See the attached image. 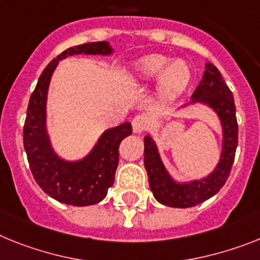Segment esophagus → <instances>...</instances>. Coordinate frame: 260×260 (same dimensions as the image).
Segmentation results:
<instances>
[{
	"mask_svg": "<svg viewBox=\"0 0 260 260\" xmlns=\"http://www.w3.org/2000/svg\"><path fill=\"white\" fill-rule=\"evenodd\" d=\"M148 124H149V120L145 116H143V115H139V116L135 117V119L132 120V129H134V134L140 135L141 132H144V131L147 129Z\"/></svg>",
	"mask_w": 260,
	"mask_h": 260,
	"instance_id": "1",
	"label": "esophagus"
}]
</instances>
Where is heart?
Wrapping results in <instances>:
<instances>
[{
	"label": "heart",
	"instance_id": "1",
	"mask_svg": "<svg viewBox=\"0 0 260 260\" xmlns=\"http://www.w3.org/2000/svg\"><path fill=\"white\" fill-rule=\"evenodd\" d=\"M132 73L136 82L157 79L156 98L162 104L171 103L184 92L191 78L190 67L185 60H169L158 54L143 56L134 63Z\"/></svg>",
	"mask_w": 260,
	"mask_h": 260
}]
</instances>
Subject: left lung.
Masks as SVG:
<instances>
[{
	"label": "left lung",
	"mask_w": 260,
	"mask_h": 260,
	"mask_svg": "<svg viewBox=\"0 0 260 260\" xmlns=\"http://www.w3.org/2000/svg\"><path fill=\"white\" fill-rule=\"evenodd\" d=\"M194 104H204L214 111L222 128L221 156L208 176L197 180L177 181L164 165L153 137L150 135L144 137V167L147 169L150 190L160 204L171 208H191L213 197L224 185L234 162L238 145L234 98L221 73L209 62L205 64L202 80L191 95V100L180 110Z\"/></svg>",
	"instance_id": "1"
}]
</instances>
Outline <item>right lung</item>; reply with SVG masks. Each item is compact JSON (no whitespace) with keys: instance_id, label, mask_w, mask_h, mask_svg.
<instances>
[{"instance_id":"1","label":"right lung","mask_w":260,"mask_h":260,"mask_svg":"<svg viewBox=\"0 0 260 260\" xmlns=\"http://www.w3.org/2000/svg\"><path fill=\"white\" fill-rule=\"evenodd\" d=\"M110 42H89L63 51L47 64L31 93L23 126L30 169L37 184L51 198L73 206H88L103 201L113 185L119 164V145L132 135L129 121L108 128L100 135L92 149L82 158L67 160L56 153L47 131V95L51 76L59 60L67 56L112 55Z\"/></svg>"}]
</instances>
